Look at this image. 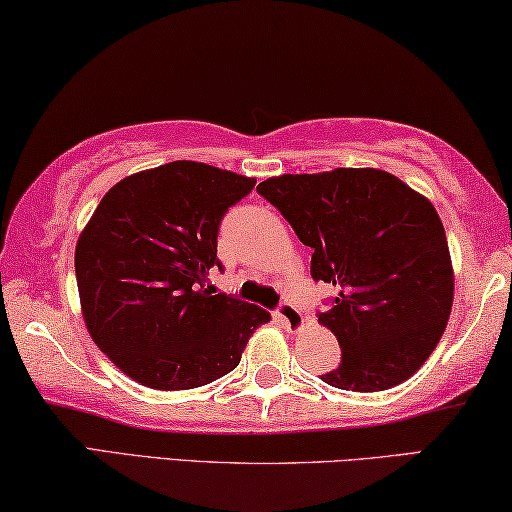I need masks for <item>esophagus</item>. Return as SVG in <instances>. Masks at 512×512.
Instances as JSON below:
<instances>
[{
  "label": "esophagus",
  "mask_w": 512,
  "mask_h": 512,
  "mask_svg": "<svg viewBox=\"0 0 512 512\" xmlns=\"http://www.w3.org/2000/svg\"><path fill=\"white\" fill-rule=\"evenodd\" d=\"M276 317L281 319V324L290 330V333H299L306 326V319H303L301 310L297 306H292V303L283 301L279 310H276Z\"/></svg>",
  "instance_id": "obj_1"
}]
</instances>
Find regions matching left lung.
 <instances>
[{
	"mask_svg": "<svg viewBox=\"0 0 512 512\" xmlns=\"http://www.w3.org/2000/svg\"><path fill=\"white\" fill-rule=\"evenodd\" d=\"M256 191L312 247V279L337 290L319 324L337 337L342 362L321 380L360 393L409 380L441 342L454 301L434 204L378 168L279 175Z\"/></svg>",
	"mask_w": 512,
	"mask_h": 512,
	"instance_id": "left-lung-1",
	"label": "left lung"
}]
</instances>
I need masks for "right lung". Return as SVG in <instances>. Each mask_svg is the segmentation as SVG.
Masks as SVG:
<instances>
[{
  "label": "right lung",
  "instance_id": "right-lung-1",
  "mask_svg": "<svg viewBox=\"0 0 512 512\" xmlns=\"http://www.w3.org/2000/svg\"><path fill=\"white\" fill-rule=\"evenodd\" d=\"M256 179L200 161L123 177L76 242L80 310L94 344L143 387H204L240 364L270 312L213 294L218 227ZM222 270V267H220Z\"/></svg>",
  "mask_w": 512,
  "mask_h": 512
}]
</instances>
